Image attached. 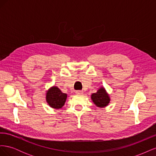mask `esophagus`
<instances>
[{"instance_id": "obj_1", "label": "esophagus", "mask_w": 156, "mask_h": 156, "mask_svg": "<svg viewBox=\"0 0 156 156\" xmlns=\"http://www.w3.org/2000/svg\"><path fill=\"white\" fill-rule=\"evenodd\" d=\"M75 94H79V95H82V94H83V92L81 90H77L76 92H75Z\"/></svg>"}]
</instances>
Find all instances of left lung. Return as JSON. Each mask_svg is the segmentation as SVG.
I'll list each match as a JSON object with an SVG mask.
<instances>
[{
    "instance_id": "8db88e82",
    "label": "left lung",
    "mask_w": 156,
    "mask_h": 156,
    "mask_svg": "<svg viewBox=\"0 0 156 156\" xmlns=\"http://www.w3.org/2000/svg\"><path fill=\"white\" fill-rule=\"evenodd\" d=\"M91 99L97 107L104 108L108 105L110 102V97L104 87H101L98 90L97 92L93 93L91 95Z\"/></svg>"
}]
</instances>
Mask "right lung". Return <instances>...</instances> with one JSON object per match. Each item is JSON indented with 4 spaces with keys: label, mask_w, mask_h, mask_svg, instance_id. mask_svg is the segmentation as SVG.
I'll return each instance as SVG.
<instances>
[{
    "label": "right lung",
    "mask_w": 156,
    "mask_h": 156,
    "mask_svg": "<svg viewBox=\"0 0 156 156\" xmlns=\"http://www.w3.org/2000/svg\"><path fill=\"white\" fill-rule=\"evenodd\" d=\"M67 94L62 92L57 87H51L46 93V101L48 105L55 109L62 108L66 101Z\"/></svg>",
    "instance_id": "1"
}]
</instances>
